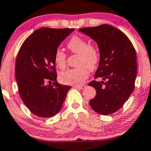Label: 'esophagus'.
<instances>
[{"mask_svg":"<svg viewBox=\"0 0 151 151\" xmlns=\"http://www.w3.org/2000/svg\"><path fill=\"white\" fill-rule=\"evenodd\" d=\"M74 88H79V89H83V88H85V85H81V86H77V85H75V86H74Z\"/></svg>","mask_w":151,"mask_h":151,"instance_id":"obj_1","label":"esophagus"}]
</instances>
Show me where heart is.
Returning <instances> with one entry per match:
<instances>
[{
    "label": "heart",
    "mask_w": 151,
    "mask_h": 151,
    "mask_svg": "<svg viewBox=\"0 0 151 151\" xmlns=\"http://www.w3.org/2000/svg\"><path fill=\"white\" fill-rule=\"evenodd\" d=\"M68 47L72 52L79 54L77 65L80 67L63 72L60 75V80L67 84H83L88 76V68L93 70L99 63V50L95 46L88 45L85 39L77 36L71 38ZM54 60L59 68H63L66 63V55L60 49H57L54 54Z\"/></svg>",
    "instance_id": "1"
}]
</instances>
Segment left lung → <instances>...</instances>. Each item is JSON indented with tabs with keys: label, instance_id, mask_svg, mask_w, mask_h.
Returning a JSON list of instances; mask_svg holds the SVG:
<instances>
[{
	"label": "left lung",
	"instance_id": "left-lung-1",
	"mask_svg": "<svg viewBox=\"0 0 151 151\" xmlns=\"http://www.w3.org/2000/svg\"><path fill=\"white\" fill-rule=\"evenodd\" d=\"M79 31L97 43L100 52L94 78H102L103 81L88 83L96 91L95 98L89 104L101 115L114 113L127 101L134 89L137 73L135 49L127 36L111 25L86 27Z\"/></svg>",
	"mask_w": 151,
	"mask_h": 151
}]
</instances>
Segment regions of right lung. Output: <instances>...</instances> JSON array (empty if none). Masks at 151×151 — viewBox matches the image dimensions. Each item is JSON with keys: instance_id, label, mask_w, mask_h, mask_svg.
<instances>
[{"instance_id": "1", "label": "right lung", "mask_w": 151, "mask_h": 151, "mask_svg": "<svg viewBox=\"0 0 151 151\" xmlns=\"http://www.w3.org/2000/svg\"><path fill=\"white\" fill-rule=\"evenodd\" d=\"M74 30L39 29L25 40L18 52L15 75L19 96L27 108L38 117L56 115L71 88L58 83L54 54ZM52 81V85L47 84Z\"/></svg>"}]
</instances>
